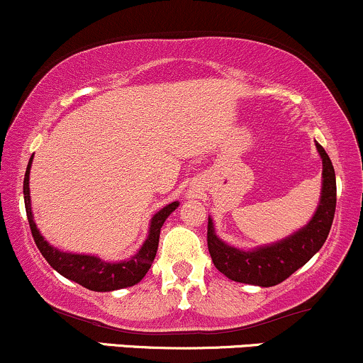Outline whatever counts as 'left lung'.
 Returning <instances> with one entry per match:
<instances>
[{"label": "left lung", "mask_w": 363, "mask_h": 363, "mask_svg": "<svg viewBox=\"0 0 363 363\" xmlns=\"http://www.w3.org/2000/svg\"><path fill=\"white\" fill-rule=\"evenodd\" d=\"M323 158V189L311 222L290 237L262 247L242 251L225 244L208 218V251L220 273L230 280L257 286H274L302 268L326 242L336 210V176L326 150L315 143Z\"/></svg>", "instance_id": "1"}]
</instances>
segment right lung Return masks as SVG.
Listing matches in <instances>:
<instances>
[{"mask_svg": "<svg viewBox=\"0 0 363 363\" xmlns=\"http://www.w3.org/2000/svg\"><path fill=\"white\" fill-rule=\"evenodd\" d=\"M32 158L34 157H30L27 170H25L23 199L32 237H34L37 249H39L40 254L45 257V261L65 278H68V280H72L74 283H78V285L94 291H112L126 289V286H133L143 280V277L148 273L153 259H155L162 225H164L165 218H167V216L179 206V203H170V205L164 206L160 211H157V213L153 215L152 222H150V232L147 240L141 245L140 251L133 257H129L128 261L106 262L101 259V257L89 256V254L62 252L60 249L49 245L48 240L40 235L39 228H37V225L34 222V215H32L30 208V187H28Z\"/></svg>", "mask_w": 363, "mask_h": 363, "instance_id": "1", "label": "right lung"}]
</instances>
